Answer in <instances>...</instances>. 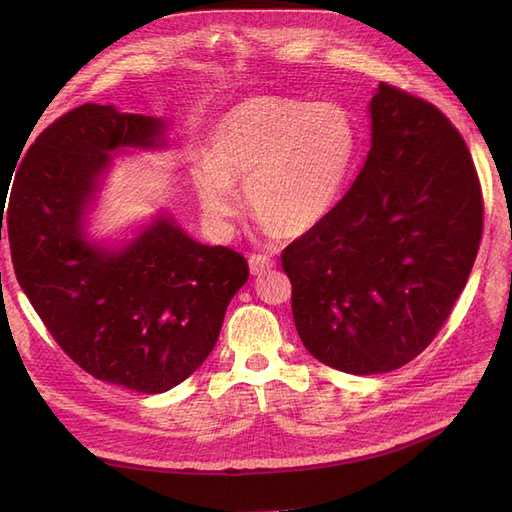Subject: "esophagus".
<instances>
[{
    "label": "esophagus",
    "mask_w": 512,
    "mask_h": 512,
    "mask_svg": "<svg viewBox=\"0 0 512 512\" xmlns=\"http://www.w3.org/2000/svg\"><path fill=\"white\" fill-rule=\"evenodd\" d=\"M247 262H250L252 275H262V273H267V271H271L275 267V260L265 256V254H252Z\"/></svg>",
    "instance_id": "esophagus-1"
}]
</instances>
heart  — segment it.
<instances>
[{
    "mask_svg": "<svg viewBox=\"0 0 512 512\" xmlns=\"http://www.w3.org/2000/svg\"><path fill=\"white\" fill-rule=\"evenodd\" d=\"M361 130L339 102L254 96L226 111L209 134V158L190 175L207 218L228 230L241 192L260 226L297 237L316 228L346 192Z\"/></svg>",
    "mask_w": 512,
    "mask_h": 512,
    "instance_id": "b5f03b06",
    "label": "heart"
}]
</instances>
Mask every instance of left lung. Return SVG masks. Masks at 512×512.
I'll use <instances>...</instances> for the list:
<instances>
[{"instance_id": "8db88e82", "label": "left lung", "mask_w": 512, "mask_h": 512, "mask_svg": "<svg viewBox=\"0 0 512 512\" xmlns=\"http://www.w3.org/2000/svg\"><path fill=\"white\" fill-rule=\"evenodd\" d=\"M369 111L361 173L282 252L303 346L356 376L404 367L433 342L483 237L476 166L440 108L380 83Z\"/></svg>"}]
</instances>
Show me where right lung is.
I'll list each match as a JSON object with an SVG mask.
<instances>
[{"label":"right lung","mask_w":512,"mask_h":512,"mask_svg":"<svg viewBox=\"0 0 512 512\" xmlns=\"http://www.w3.org/2000/svg\"><path fill=\"white\" fill-rule=\"evenodd\" d=\"M162 132L156 117L72 108L25 153L8 205L14 273L59 348L94 378L147 395L203 365L250 275L243 254L198 243L170 218L121 252L83 237V211L108 153L162 147Z\"/></svg>","instance_id":"right-lung-1"}]
</instances>
